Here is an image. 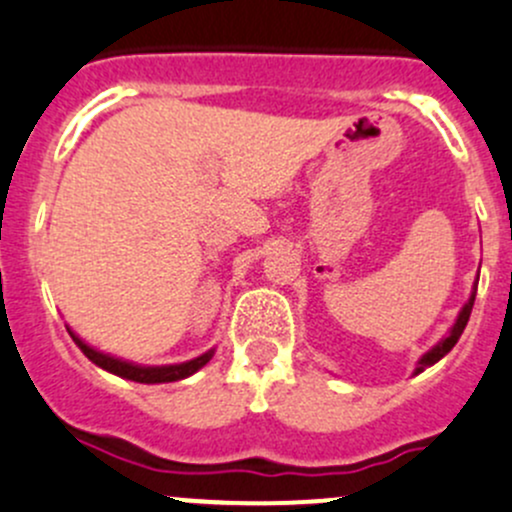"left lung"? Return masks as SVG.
Listing matches in <instances>:
<instances>
[{
  "instance_id": "obj_1",
  "label": "left lung",
  "mask_w": 512,
  "mask_h": 512,
  "mask_svg": "<svg viewBox=\"0 0 512 512\" xmlns=\"http://www.w3.org/2000/svg\"><path fill=\"white\" fill-rule=\"evenodd\" d=\"M476 289H478V280H476V285H473V292H471V297H468V302L463 304V309H461V312H458V317H456V322H453V327L448 329V334L441 339V342L433 344V347L428 349V352L423 354L421 359H418L414 374H421L423 369H428V366H433V364H436V361H441L443 356H446L453 347H456V342H458V339H461L463 329H466L468 317H471L473 302H476Z\"/></svg>"
}]
</instances>
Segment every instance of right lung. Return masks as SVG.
I'll return each mask as SVG.
<instances>
[{"mask_svg": "<svg viewBox=\"0 0 512 512\" xmlns=\"http://www.w3.org/2000/svg\"><path fill=\"white\" fill-rule=\"evenodd\" d=\"M66 329H69V334H71V339L76 342V347H79L81 352L89 356V359L94 361L96 366H101V369L108 371V374L121 376V379L138 381V384H168V381L188 379V376H193L195 371L203 369V366L208 364V361L213 359V354H215V349H208L205 354L195 356V359H190V361H183V364L141 366V364H133V361H128V359H118V356H113V354L98 352L96 347L86 344L84 339L79 337V334L71 332V327H66Z\"/></svg>", "mask_w": 512, "mask_h": 512, "instance_id": "1", "label": "right lung"}]
</instances>
